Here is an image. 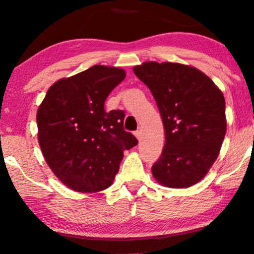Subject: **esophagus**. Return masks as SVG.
<instances>
[{
  "mask_svg": "<svg viewBox=\"0 0 254 254\" xmlns=\"http://www.w3.org/2000/svg\"><path fill=\"white\" fill-rule=\"evenodd\" d=\"M135 135H136L138 141H141L142 140V128H138V129L135 131Z\"/></svg>",
  "mask_w": 254,
  "mask_h": 254,
  "instance_id": "obj_1",
  "label": "esophagus"
}]
</instances>
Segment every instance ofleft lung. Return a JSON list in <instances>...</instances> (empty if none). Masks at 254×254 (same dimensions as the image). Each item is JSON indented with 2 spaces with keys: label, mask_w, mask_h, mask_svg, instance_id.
Segmentation results:
<instances>
[{
  "label": "left lung",
  "mask_w": 254,
  "mask_h": 254,
  "mask_svg": "<svg viewBox=\"0 0 254 254\" xmlns=\"http://www.w3.org/2000/svg\"><path fill=\"white\" fill-rule=\"evenodd\" d=\"M133 70L154 96L165 130L152 176L171 189L199 183L216 161L227 131L223 93L190 65L150 61Z\"/></svg>",
  "instance_id": "left-lung-1"
}]
</instances>
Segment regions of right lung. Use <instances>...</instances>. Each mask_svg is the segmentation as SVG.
<instances>
[{"instance_id":"right-lung-1","label":"right lung","mask_w":254,"mask_h":254,"mask_svg":"<svg viewBox=\"0 0 254 254\" xmlns=\"http://www.w3.org/2000/svg\"><path fill=\"white\" fill-rule=\"evenodd\" d=\"M124 69L92 65L48 89L37 112L38 140L52 171L76 192L95 193L112 185L124 151L137 144L124 129L125 112H106L111 91Z\"/></svg>"}]
</instances>
